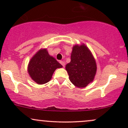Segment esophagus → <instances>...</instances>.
<instances>
[{
	"label": "esophagus",
	"mask_w": 128,
	"mask_h": 128,
	"mask_svg": "<svg viewBox=\"0 0 128 128\" xmlns=\"http://www.w3.org/2000/svg\"><path fill=\"white\" fill-rule=\"evenodd\" d=\"M60 63H61V65L62 66L64 67V66H65V62H64V61H60Z\"/></svg>",
	"instance_id": "1"
}]
</instances>
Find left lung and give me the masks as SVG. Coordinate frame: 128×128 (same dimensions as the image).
<instances>
[{
    "mask_svg": "<svg viewBox=\"0 0 128 128\" xmlns=\"http://www.w3.org/2000/svg\"><path fill=\"white\" fill-rule=\"evenodd\" d=\"M96 68V61L84 44L74 46L71 61L66 66L72 83L77 88H85L94 81Z\"/></svg>",
    "mask_w": 128,
    "mask_h": 128,
    "instance_id": "8db88e82",
    "label": "left lung"
}]
</instances>
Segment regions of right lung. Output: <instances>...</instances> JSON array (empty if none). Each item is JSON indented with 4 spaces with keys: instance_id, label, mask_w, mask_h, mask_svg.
<instances>
[{
    "instance_id": "add662e5",
    "label": "right lung",
    "mask_w": 128,
    "mask_h": 128,
    "mask_svg": "<svg viewBox=\"0 0 128 128\" xmlns=\"http://www.w3.org/2000/svg\"><path fill=\"white\" fill-rule=\"evenodd\" d=\"M62 67V66L48 54L47 48H41L29 61L28 73L35 82L44 84L50 81L56 68Z\"/></svg>"
}]
</instances>
